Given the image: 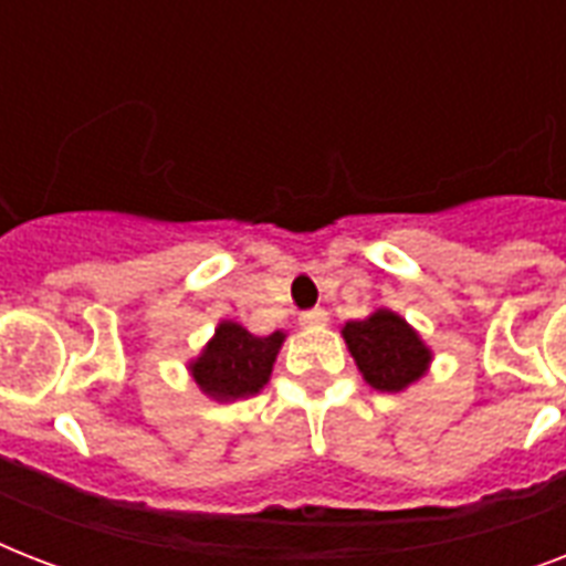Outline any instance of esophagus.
I'll return each instance as SVG.
<instances>
[{
    "mask_svg": "<svg viewBox=\"0 0 566 566\" xmlns=\"http://www.w3.org/2000/svg\"><path fill=\"white\" fill-rule=\"evenodd\" d=\"M300 323L305 328H317V326H326L328 323V314L323 308H314V311H305L300 317Z\"/></svg>",
    "mask_w": 566,
    "mask_h": 566,
    "instance_id": "1",
    "label": "esophagus"
}]
</instances>
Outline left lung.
I'll return each instance as SVG.
<instances>
[{"mask_svg": "<svg viewBox=\"0 0 566 566\" xmlns=\"http://www.w3.org/2000/svg\"><path fill=\"white\" fill-rule=\"evenodd\" d=\"M340 335L364 381L378 394H402L429 373L434 353L420 332L390 308L349 319Z\"/></svg>", "mask_w": 566, "mask_h": 566, "instance_id": "8db88e82", "label": "left lung"}]
</instances>
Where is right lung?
I'll use <instances>...</instances> for the list:
<instances>
[{
	"label": "right lung",
	"instance_id": "right-lung-1",
	"mask_svg": "<svg viewBox=\"0 0 566 566\" xmlns=\"http://www.w3.org/2000/svg\"><path fill=\"white\" fill-rule=\"evenodd\" d=\"M284 332L258 337L234 319H220L202 353L190 358L188 373L213 402H238L264 390L284 344Z\"/></svg>",
	"mask_w": 566,
	"mask_h": 566
}]
</instances>
